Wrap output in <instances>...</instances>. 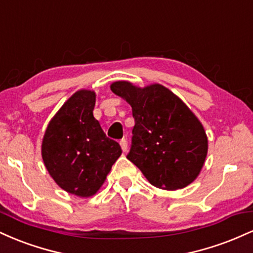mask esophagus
Segmentation results:
<instances>
[{"instance_id": "1", "label": "esophagus", "mask_w": 253, "mask_h": 253, "mask_svg": "<svg viewBox=\"0 0 253 253\" xmlns=\"http://www.w3.org/2000/svg\"><path fill=\"white\" fill-rule=\"evenodd\" d=\"M120 145H121V149H123L124 152H126V151L128 150V143H127L126 139H121Z\"/></svg>"}]
</instances>
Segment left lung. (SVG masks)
<instances>
[{"label": "left lung", "instance_id": "8db88e82", "mask_svg": "<svg viewBox=\"0 0 253 253\" xmlns=\"http://www.w3.org/2000/svg\"><path fill=\"white\" fill-rule=\"evenodd\" d=\"M110 89L130 104L135 121L127 159L161 189H182L195 181L207 157L208 139L187 104L162 84L140 88L118 81Z\"/></svg>", "mask_w": 253, "mask_h": 253}]
</instances>
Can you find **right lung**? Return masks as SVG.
Here are the masks:
<instances>
[{"instance_id": "1", "label": "right lung", "mask_w": 253, "mask_h": 253, "mask_svg": "<svg viewBox=\"0 0 253 253\" xmlns=\"http://www.w3.org/2000/svg\"><path fill=\"white\" fill-rule=\"evenodd\" d=\"M95 101L91 90L75 92L51 119L42 144L43 164L52 178L80 197L97 193L123 152L94 118Z\"/></svg>"}]
</instances>
